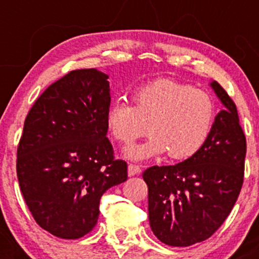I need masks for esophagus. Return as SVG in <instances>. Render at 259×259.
Masks as SVG:
<instances>
[{"mask_svg": "<svg viewBox=\"0 0 259 259\" xmlns=\"http://www.w3.org/2000/svg\"><path fill=\"white\" fill-rule=\"evenodd\" d=\"M140 171H142V169L137 164H129V166H127V174L130 177L138 176V174H140Z\"/></svg>", "mask_w": 259, "mask_h": 259, "instance_id": "esophagus-1", "label": "esophagus"}]
</instances>
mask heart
<instances>
[{"mask_svg":"<svg viewBox=\"0 0 259 259\" xmlns=\"http://www.w3.org/2000/svg\"><path fill=\"white\" fill-rule=\"evenodd\" d=\"M215 103L202 89L170 79L144 83L130 94V105L115 101L109 106L105 124L115 142L132 144L146 133L144 144L132 146V159L168 154L171 160L197 155L210 137L215 120Z\"/></svg>","mask_w":259,"mask_h":259,"instance_id":"heart-1","label":"heart"}]
</instances>
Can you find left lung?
<instances>
[{
    "label": "left lung",
    "instance_id": "left-lung-1",
    "mask_svg": "<svg viewBox=\"0 0 259 259\" xmlns=\"http://www.w3.org/2000/svg\"><path fill=\"white\" fill-rule=\"evenodd\" d=\"M211 88L226 108L202 150L176 165H154L143 173L151 231L173 247L213 236L233 209L244 179L247 142L237 106L221 83L214 81Z\"/></svg>",
    "mask_w": 259,
    "mask_h": 259
}]
</instances>
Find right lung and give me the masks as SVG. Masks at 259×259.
<instances>
[{"mask_svg":"<svg viewBox=\"0 0 259 259\" xmlns=\"http://www.w3.org/2000/svg\"><path fill=\"white\" fill-rule=\"evenodd\" d=\"M108 75L72 70L28 111L17 146L20 189L36 223L62 239L93 231L100 198L127 179V164L106 138Z\"/></svg>","mask_w":259,"mask_h":259,"instance_id":"1","label":"right lung"}]
</instances>
